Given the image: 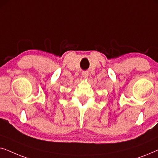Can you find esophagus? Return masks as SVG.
<instances>
[{
	"label": "esophagus",
	"instance_id": "esophagus-1",
	"mask_svg": "<svg viewBox=\"0 0 158 158\" xmlns=\"http://www.w3.org/2000/svg\"><path fill=\"white\" fill-rule=\"evenodd\" d=\"M82 75H83V77H85V78H86V77H88V73L86 72V71H85V72H83Z\"/></svg>",
	"mask_w": 158,
	"mask_h": 158
}]
</instances>
